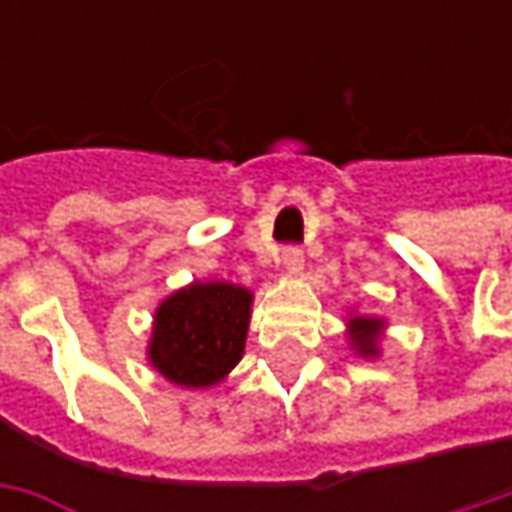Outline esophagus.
Instances as JSON below:
<instances>
[{"label":"esophagus","mask_w":512,"mask_h":512,"mask_svg":"<svg viewBox=\"0 0 512 512\" xmlns=\"http://www.w3.org/2000/svg\"><path fill=\"white\" fill-rule=\"evenodd\" d=\"M279 262H282V267H285L287 273H302V267H305V253H302V247H285L282 256H279Z\"/></svg>","instance_id":"esophagus-1"}]
</instances>
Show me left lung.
I'll use <instances>...</instances> for the list:
<instances>
[{
	"mask_svg": "<svg viewBox=\"0 0 512 512\" xmlns=\"http://www.w3.org/2000/svg\"><path fill=\"white\" fill-rule=\"evenodd\" d=\"M382 319H370V316H353L350 319V347L359 356H379V333H382Z\"/></svg>",
	"mask_w": 512,
	"mask_h": 512,
	"instance_id": "8db88e82",
	"label": "left lung"
}]
</instances>
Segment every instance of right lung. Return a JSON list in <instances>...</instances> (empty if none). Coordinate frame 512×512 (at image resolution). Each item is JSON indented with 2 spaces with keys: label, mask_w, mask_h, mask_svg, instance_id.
Here are the masks:
<instances>
[{
  "label": "right lung",
  "mask_w": 512,
  "mask_h": 512,
  "mask_svg": "<svg viewBox=\"0 0 512 512\" xmlns=\"http://www.w3.org/2000/svg\"><path fill=\"white\" fill-rule=\"evenodd\" d=\"M253 293L230 282H193L153 316L148 359L173 384H219L245 353Z\"/></svg>",
  "instance_id": "obj_1"
}]
</instances>
